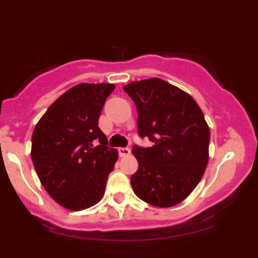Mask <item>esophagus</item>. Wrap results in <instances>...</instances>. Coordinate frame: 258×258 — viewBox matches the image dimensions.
<instances>
[{"label":"esophagus","mask_w":258,"mask_h":258,"mask_svg":"<svg viewBox=\"0 0 258 258\" xmlns=\"http://www.w3.org/2000/svg\"><path fill=\"white\" fill-rule=\"evenodd\" d=\"M117 152H119V155L120 156H127V155H130V154H131V149H130V148H127V147H121V148H119V149H117Z\"/></svg>","instance_id":"1"}]
</instances>
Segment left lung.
Wrapping results in <instances>:
<instances>
[{
    "label": "left lung",
    "mask_w": 258,
    "mask_h": 258,
    "mask_svg": "<svg viewBox=\"0 0 258 258\" xmlns=\"http://www.w3.org/2000/svg\"><path fill=\"white\" fill-rule=\"evenodd\" d=\"M123 91L137 108L138 136L154 143L132 147L138 161L133 191L150 205H177L194 190L209 161L203 111L188 93L158 78L132 82Z\"/></svg>",
    "instance_id": "left-lung-1"
}]
</instances>
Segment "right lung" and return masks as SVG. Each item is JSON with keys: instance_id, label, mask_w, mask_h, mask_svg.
Wrapping results in <instances>:
<instances>
[{"instance_id": "add662e5", "label": "right lung", "mask_w": 258, "mask_h": 258, "mask_svg": "<svg viewBox=\"0 0 258 258\" xmlns=\"http://www.w3.org/2000/svg\"><path fill=\"white\" fill-rule=\"evenodd\" d=\"M115 86L80 84L47 109L31 138V159L47 193L59 205L81 211L96 205L114 170L117 150L98 127Z\"/></svg>"}]
</instances>
